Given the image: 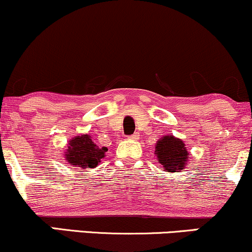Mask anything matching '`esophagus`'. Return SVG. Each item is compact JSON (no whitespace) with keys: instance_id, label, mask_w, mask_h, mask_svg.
I'll return each mask as SVG.
<instances>
[{"instance_id":"1","label":"esophagus","mask_w":252,"mask_h":252,"mask_svg":"<svg viewBox=\"0 0 252 252\" xmlns=\"http://www.w3.org/2000/svg\"><path fill=\"white\" fill-rule=\"evenodd\" d=\"M129 138H130V140H137L138 135L137 134H132V135L129 136Z\"/></svg>"}]
</instances>
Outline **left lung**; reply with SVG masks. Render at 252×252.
<instances>
[{"instance_id":"obj_1","label":"left lung","mask_w":252,"mask_h":252,"mask_svg":"<svg viewBox=\"0 0 252 252\" xmlns=\"http://www.w3.org/2000/svg\"><path fill=\"white\" fill-rule=\"evenodd\" d=\"M155 149L158 162L162 164L167 172H180L189 161L187 158L189 153L185 143L180 138H175L174 136H163L161 140L158 141Z\"/></svg>"}]
</instances>
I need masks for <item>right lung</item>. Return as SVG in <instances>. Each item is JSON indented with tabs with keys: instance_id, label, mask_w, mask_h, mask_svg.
Returning a JSON list of instances; mask_svg holds the SVG:
<instances>
[{
	"instance_id": "1",
	"label": "right lung",
	"mask_w": 252,
	"mask_h": 252,
	"mask_svg": "<svg viewBox=\"0 0 252 252\" xmlns=\"http://www.w3.org/2000/svg\"><path fill=\"white\" fill-rule=\"evenodd\" d=\"M105 152H108V148H98V146L91 140V136L82 135L76 136L68 142V149L65 158L76 167L94 168L105 156Z\"/></svg>"
}]
</instances>
